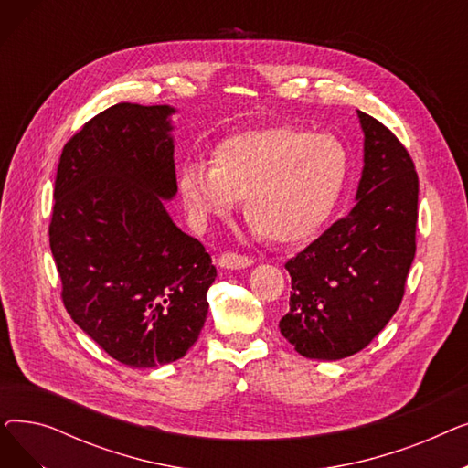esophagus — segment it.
Masks as SVG:
<instances>
[{"mask_svg":"<svg viewBox=\"0 0 468 468\" xmlns=\"http://www.w3.org/2000/svg\"><path fill=\"white\" fill-rule=\"evenodd\" d=\"M254 260L244 256V254H237V252H224L219 256V267L224 269H244L252 265Z\"/></svg>","mask_w":468,"mask_h":468,"instance_id":"1","label":"esophagus"}]
</instances>
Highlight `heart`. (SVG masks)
Wrapping results in <instances>:
<instances>
[{
	"mask_svg": "<svg viewBox=\"0 0 468 468\" xmlns=\"http://www.w3.org/2000/svg\"><path fill=\"white\" fill-rule=\"evenodd\" d=\"M347 172V152L334 136L275 125L221 140L208 170L201 165L180 170L178 191L195 219L229 216L235 203H242L244 219L258 237L293 244L328 219Z\"/></svg>",
	"mask_w": 468,
	"mask_h": 468,
	"instance_id": "heart-1",
	"label": "heart"
}]
</instances>
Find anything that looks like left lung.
Instances as JSON below:
<instances>
[{
  "instance_id": "8db88e82",
  "label": "left lung",
  "mask_w": 468,
  "mask_h": 468,
  "mask_svg": "<svg viewBox=\"0 0 468 468\" xmlns=\"http://www.w3.org/2000/svg\"><path fill=\"white\" fill-rule=\"evenodd\" d=\"M364 168L356 205L286 261L290 309L281 334L302 356L339 360L362 351L397 313L415 256V165L383 122L358 112Z\"/></svg>"
}]
</instances>
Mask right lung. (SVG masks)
<instances>
[{
    "instance_id": "1",
    "label": "right lung",
    "mask_w": 468,
    "mask_h": 468,
    "mask_svg": "<svg viewBox=\"0 0 468 468\" xmlns=\"http://www.w3.org/2000/svg\"><path fill=\"white\" fill-rule=\"evenodd\" d=\"M170 106L121 102L62 150L48 242L69 316L112 358L155 367L205 326L216 267L165 208L176 195Z\"/></svg>"
}]
</instances>
